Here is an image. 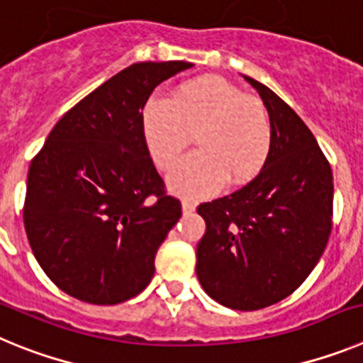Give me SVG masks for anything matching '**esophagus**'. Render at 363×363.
I'll return each instance as SVG.
<instances>
[{
	"label": "esophagus",
	"mask_w": 363,
	"mask_h": 363,
	"mask_svg": "<svg viewBox=\"0 0 363 363\" xmlns=\"http://www.w3.org/2000/svg\"><path fill=\"white\" fill-rule=\"evenodd\" d=\"M182 209H184L185 214H191V213H194V209H196V203H194L192 200H187V198H185V200L182 201Z\"/></svg>",
	"instance_id": "obj_1"
}]
</instances>
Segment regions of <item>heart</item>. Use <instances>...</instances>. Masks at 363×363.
Segmentation results:
<instances>
[{
	"label": "heart",
	"mask_w": 363,
	"mask_h": 363,
	"mask_svg": "<svg viewBox=\"0 0 363 363\" xmlns=\"http://www.w3.org/2000/svg\"><path fill=\"white\" fill-rule=\"evenodd\" d=\"M143 140L154 163L167 171L196 134L200 150L174 167L169 184L179 194L209 196L229 182L258 178L272 149L269 111L223 78L207 76L179 86L174 98H152L143 108Z\"/></svg>",
	"instance_id": "b5f03b06"
}]
</instances>
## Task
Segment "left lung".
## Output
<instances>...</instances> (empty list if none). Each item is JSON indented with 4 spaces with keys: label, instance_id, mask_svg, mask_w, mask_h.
Returning a JSON list of instances; mask_svg holds the SVG:
<instances>
[{
    "label": "left lung",
    "instance_id": "8db88e82",
    "mask_svg": "<svg viewBox=\"0 0 363 363\" xmlns=\"http://www.w3.org/2000/svg\"><path fill=\"white\" fill-rule=\"evenodd\" d=\"M272 149L258 178L198 205L205 220L196 274L205 293L236 311L278 303L309 277L333 229V171L313 133L264 83Z\"/></svg>",
    "mask_w": 363,
    "mask_h": 363
}]
</instances>
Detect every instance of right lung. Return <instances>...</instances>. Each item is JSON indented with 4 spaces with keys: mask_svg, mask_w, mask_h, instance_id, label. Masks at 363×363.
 <instances>
[{
    "mask_svg": "<svg viewBox=\"0 0 363 363\" xmlns=\"http://www.w3.org/2000/svg\"><path fill=\"white\" fill-rule=\"evenodd\" d=\"M185 62L127 67L74 105L27 178L23 221L38 264L70 296L116 306L142 293L182 216L143 140L142 116L160 83Z\"/></svg>",
    "mask_w": 363,
    "mask_h": 363,
    "instance_id": "add662e5",
    "label": "right lung"
}]
</instances>
